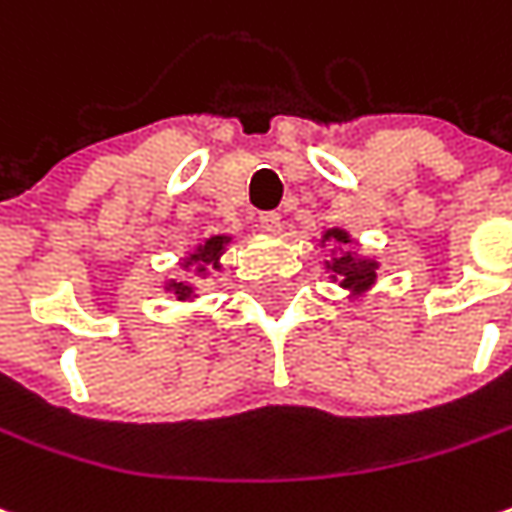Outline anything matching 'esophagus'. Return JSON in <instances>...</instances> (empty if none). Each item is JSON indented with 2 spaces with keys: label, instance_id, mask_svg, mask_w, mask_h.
<instances>
[{
  "label": "esophagus",
  "instance_id": "34e87169",
  "mask_svg": "<svg viewBox=\"0 0 512 512\" xmlns=\"http://www.w3.org/2000/svg\"><path fill=\"white\" fill-rule=\"evenodd\" d=\"M260 226L266 229V232L278 234L283 229V217L278 212H263L260 214Z\"/></svg>",
  "mask_w": 512,
  "mask_h": 512
}]
</instances>
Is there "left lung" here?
I'll return each instance as SVG.
<instances>
[{
	"label": "left lung",
	"instance_id": "obj_1",
	"mask_svg": "<svg viewBox=\"0 0 512 512\" xmlns=\"http://www.w3.org/2000/svg\"><path fill=\"white\" fill-rule=\"evenodd\" d=\"M321 246H329L332 249V257L323 260L326 272H329V280L338 283L341 289L349 292V300L358 303L364 300L375 289V280H378V260L369 255H361L355 246L358 240H352V234L346 229H326L321 234Z\"/></svg>",
	"mask_w": 512,
	"mask_h": 512
}]
</instances>
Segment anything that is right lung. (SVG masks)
<instances>
[{
  "label": "right lung",
  "mask_w": 512,
  "mask_h": 512,
  "mask_svg": "<svg viewBox=\"0 0 512 512\" xmlns=\"http://www.w3.org/2000/svg\"><path fill=\"white\" fill-rule=\"evenodd\" d=\"M229 243H232V234H212V237H203L200 243H194V249H189L186 257H180L183 275H191V278H168L163 280V289L171 292L177 300L194 303V300L200 298V283L209 278L212 272L223 269L220 257L226 255ZM194 277L198 280L194 281Z\"/></svg>",
  "instance_id": "1"
}]
</instances>
